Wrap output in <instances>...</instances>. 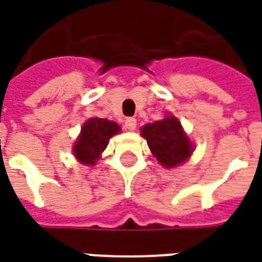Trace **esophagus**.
Instances as JSON below:
<instances>
[{"label": "esophagus", "mask_w": 262, "mask_h": 262, "mask_svg": "<svg viewBox=\"0 0 262 262\" xmlns=\"http://www.w3.org/2000/svg\"><path fill=\"white\" fill-rule=\"evenodd\" d=\"M125 127L127 130H135L136 129V119L135 118H127L125 120Z\"/></svg>", "instance_id": "esophagus-1"}]
</instances>
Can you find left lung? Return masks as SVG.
<instances>
[{
  "mask_svg": "<svg viewBox=\"0 0 262 262\" xmlns=\"http://www.w3.org/2000/svg\"><path fill=\"white\" fill-rule=\"evenodd\" d=\"M142 136L160 164L169 169L186 162L193 151V144L173 116L143 126Z\"/></svg>",
  "mask_w": 262,
  "mask_h": 262,
  "instance_id": "8db88e82",
  "label": "left lung"
}]
</instances>
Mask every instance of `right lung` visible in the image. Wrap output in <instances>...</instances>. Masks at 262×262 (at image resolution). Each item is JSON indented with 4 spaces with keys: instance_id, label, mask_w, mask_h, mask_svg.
Instances as JSON below:
<instances>
[{
    "instance_id": "1",
    "label": "right lung",
    "mask_w": 262,
    "mask_h": 262,
    "mask_svg": "<svg viewBox=\"0 0 262 262\" xmlns=\"http://www.w3.org/2000/svg\"><path fill=\"white\" fill-rule=\"evenodd\" d=\"M119 130L120 127L115 122L99 118L89 119L74 146L76 159L83 164H95L100 153L106 149L109 139Z\"/></svg>"
}]
</instances>
